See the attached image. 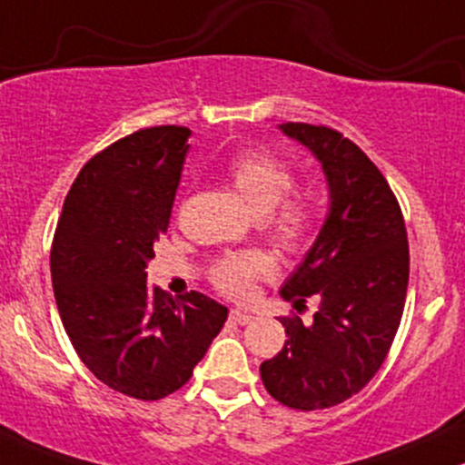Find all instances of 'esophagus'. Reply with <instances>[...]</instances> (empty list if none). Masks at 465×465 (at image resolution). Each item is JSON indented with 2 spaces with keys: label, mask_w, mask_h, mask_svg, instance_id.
<instances>
[{
  "label": "esophagus",
  "mask_w": 465,
  "mask_h": 465,
  "mask_svg": "<svg viewBox=\"0 0 465 465\" xmlns=\"http://www.w3.org/2000/svg\"><path fill=\"white\" fill-rule=\"evenodd\" d=\"M229 318H232V322L236 324H249L253 320V315L244 309H232L229 311Z\"/></svg>",
  "instance_id": "obj_1"
}]
</instances>
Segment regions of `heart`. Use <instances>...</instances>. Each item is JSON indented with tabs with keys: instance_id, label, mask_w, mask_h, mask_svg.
Returning a JSON list of instances; mask_svg holds the SVG:
<instances>
[{
	"instance_id": "b5f03b06",
	"label": "heart",
	"mask_w": 465,
	"mask_h": 465,
	"mask_svg": "<svg viewBox=\"0 0 465 465\" xmlns=\"http://www.w3.org/2000/svg\"><path fill=\"white\" fill-rule=\"evenodd\" d=\"M227 181L242 198L249 212L267 218L272 236L287 252H298L313 232L315 212L309 198L291 196L293 172L272 152H241L227 167ZM275 272L272 256L262 252H249L241 256H227L213 267L212 280L223 293L242 298L252 291L253 278H264Z\"/></svg>"
}]
</instances>
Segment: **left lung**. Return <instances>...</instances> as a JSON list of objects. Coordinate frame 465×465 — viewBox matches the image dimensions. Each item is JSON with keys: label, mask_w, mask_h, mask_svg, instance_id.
Here are the masks:
<instances>
[{"label": "left lung", "mask_w": 465, "mask_h": 465, "mask_svg": "<svg viewBox=\"0 0 465 465\" xmlns=\"http://www.w3.org/2000/svg\"><path fill=\"white\" fill-rule=\"evenodd\" d=\"M322 165L329 213L280 289L295 309L315 298L313 322L282 318V351L260 364L264 389L295 411L341 404L373 380L400 329L408 238L389 183L353 141L324 125L282 124Z\"/></svg>", "instance_id": "obj_1"}]
</instances>
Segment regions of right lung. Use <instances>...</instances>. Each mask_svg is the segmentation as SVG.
I'll return each instance as SVG.
<instances>
[{
  "label": "right lung",
  "instance_id": "add662e5",
  "mask_svg": "<svg viewBox=\"0 0 465 465\" xmlns=\"http://www.w3.org/2000/svg\"><path fill=\"white\" fill-rule=\"evenodd\" d=\"M190 136V127H147L92 156L65 196L50 252L76 355L105 386L145 401L190 380L229 313L198 291L174 300L147 284Z\"/></svg>",
  "mask_w": 465,
  "mask_h": 465
}]
</instances>
